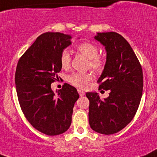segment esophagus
Wrapping results in <instances>:
<instances>
[{"label": "esophagus", "mask_w": 157, "mask_h": 157, "mask_svg": "<svg viewBox=\"0 0 157 157\" xmlns=\"http://www.w3.org/2000/svg\"><path fill=\"white\" fill-rule=\"evenodd\" d=\"M78 93L79 94H80V96H84L85 95V92L83 91H81V90H78Z\"/></svg>", "instance_id": "34e87169"}]
</instances>
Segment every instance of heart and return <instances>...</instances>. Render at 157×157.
Returning a JSON list of instances; mask_svg holds the SVG:
<instances>
[{
    "label": "heart",
    "instance_id": "1",
    "mask_svg": "<svg viewBox=\"0 0 157 157\" xmlns=\"http://www.w3.org/2000/svg\"><path fill=\"white\" fill-rule=\"evenodd\" d=\"M77 52L88 59V67L94 71L99 73L105 67V58L98 55V48L94 44L91 42H83L76 47ZM70 53L68 51L64 50L60 56V64L63 69H68L70 66ZM92 79L91 73H73L68 77V81L72 85L78 88H86L88 85V82Z\"/></svg>",
    "mask_w": 157,
    "mask_h": 157
}]
</instances>
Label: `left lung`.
Here are the masks:
<instances>
[{"label": "left lung", "instance_id": "1", "mask_svg": "<svg viewBox=\"0 0 157 157\" xmlns=\"http://www.w3.org/2000/svg\"><path fill=\"white\" fill-rule=\"evenodd\" d=\"M106 50V63L98 80L99 90H109L101 100L95 92H87L89 124L103 135L121 131L136 114L143 89V73L140 63L129 43L115 32L98 33L94 36Z\"/></svg>", "mask_w": 157, "mask_h": 157}]
</instances>
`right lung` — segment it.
Instances as JSON below:
<instances>
[{
	"mask_svg": "<svg viewBox=\"0 0 157 157\" xmlns=\"http://www.w3.org/2000/svg\"><path fill=\"white\" fill-rule=\"evenodd\" d=\"M70 39L64 33H43L21 56L15 70V87L22 113L33 128L51 136L69 129L79 98L77 89L66 83L56 94L51 87L59 79L60 56L70 45Z\"/></svg>",
	"mask_w": 157,
	"mask_h": 157,
	"instance_id": "1",
	"label": "right lung"
}]
</instances>
